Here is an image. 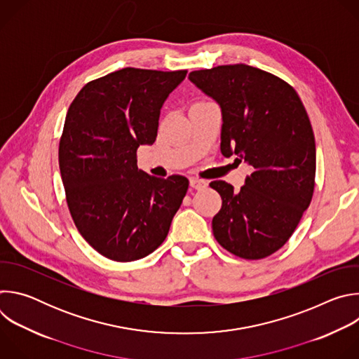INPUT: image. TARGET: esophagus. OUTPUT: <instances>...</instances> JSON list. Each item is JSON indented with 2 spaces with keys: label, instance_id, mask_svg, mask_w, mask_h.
<instances>
[{
  "label": "esophagus",
  "instance_id": "34e87169",
  "mask_svg": "<svg viewBox=\"0 0 359 359\" xmlns=\"http://www.w3.org/2000/svg\"><path fill=\"white\" fill-rule=\"evenodd\" d=\"M208 186V183L201 180V179H196V177H191L190 179V187L191 189H196V190H201Z\"/></svg>",
  "mask_w": 359,
  "mask_h": 359
}]
</instances>
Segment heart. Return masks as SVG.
<instances>
[{"instance_id":"b5f03b06","label":"heart","mask_w":359,"mask_h":359,"mask_svg":"<svg viewBox=\"0 0 359 359\" xmlns=\"http://www.w3.org/2000/svg\"><path fill=\"white\" fill-rule=\"evenodd\" d=\"M208 102H210V100H208V99H198V100H196L194 104H208ZM193 104V105H194Z\"/></svg>"}]
</instances>
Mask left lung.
<instances>
[{
  "label": "left lung",
  "mask_w": 359,
  "mask_h": 359,
  "mask_svg": "<svg viewBox=\"0 0 359 359\" xmlns=\"http://www.w3.org/2000/svg\"><path fill=\"white\" fill-rule=\"evenodd\" d=\"M189 78L222 108V153L254 172L240 190L224 180L210 187L222 197L212 227L217 243L244 260L280 250L309 209L316 186V139L295 89L245 64L200 69Z\"/></svg>",
  "instance_id": "1"
}]
</instances>
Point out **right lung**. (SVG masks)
Returning a JSON list of instances; mask_svg holds the SVG:
<instances>
[{
  "label": "right lung",
  "mask_w": 359,
  "mask_h": 359,
  "mask_svg": "<svg viewBox=\"0 0 359 359\" xmlns=\"http://www.w3.org/2000/svg\"><path fill=\"white\" fill-rule=\"evenodd\" d=\"M187 71L123 68L88 82L68 109L58 161L81 236L104 257L129 263L166 238L187 193L180 175L137 169V147L156 140L159 115Z\"/></svg>",
  "instance_id": "add662e5"
}]
</instances>
